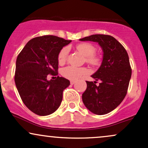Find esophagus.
Here are the masks:
<instances>
[{"label": "esophagus", "instance_id": "34e87169", "mask_svg": "<svg viewBox=\"0 0 148 148\" xmlns=\"http://www.w3.org/2000/svg\"><path fill=\"white\" fill-rule=\"evenodd\" d=\"M75 83H76L75 81H71V82H70V84H71V85H74V84H75Z\"/></svg>", "mask_w": 148, "mask_h": 148}]
</instances>
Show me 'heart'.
Returning a JSON list of instances; mask_svg holds the SVG:
<instances>
[{"label": "heart", "mask_w": 148, "mask_h": 148, "mask_svg": "<svg viewBox=\"0 0 148 148\" xmlns=\"http://www.w3.org/2000/svg\"><path fill=\"white\" fill-rule=\"evenodd\" d=\"M77 50L79 53L86 58V60L88 64L92 66L98 65L100 62V58L98 56L94 55L95 52V48L92 44L88 43H83L77 45ZM69 48L64 47L60 51L58 55V62L60 64H63L66 60ZM62 75L69 80H77L88 73L86 68L77 67L74 66H67L62 69Z\"/></svg>", "instance_id": "1"}]
</instances>
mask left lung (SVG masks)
Masks as SVG:
<instances>
[{"label":"left lung","mask_w":148,"mask_h":148,"mask_svg":"<svg viewBox=\"0 0 148 148\" xmlns=\"http://www.w3.org/2000/svg\"><path fill=\"white\" fill-rule=\"evenodd\" d=\"M98 43L103 50V60L91 77L94 82H86L87 88L82 100L89 111L103 115L114 110L126 95L131 69L126 50L111 36L94 34L79 39ZM101 81L96 85L95 80Z\"/></svg>","instance_id":"8db88e82"}]
</instances>
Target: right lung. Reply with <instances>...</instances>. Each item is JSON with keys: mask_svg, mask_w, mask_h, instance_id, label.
Here are the masks:
<instances>
[{"mask_svg": "<svg viewBox=\"0 0 148 148\" xmlns=\"http://www.w3.org/2000/svg\"><path fill=\"white\" fill-rule=\"evenodd\" d=\"M71 40L47 35L31 39L17 56L14 82L24 105L39 116L55 112L62 100L63 90L70 84L58 75V55Z\"/></svg>", "mask_w": 148, "mask_h": 148, "instance_id": "right-lung-1", "label": "right lung"}]
</instances>
